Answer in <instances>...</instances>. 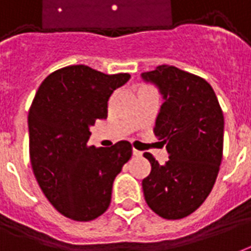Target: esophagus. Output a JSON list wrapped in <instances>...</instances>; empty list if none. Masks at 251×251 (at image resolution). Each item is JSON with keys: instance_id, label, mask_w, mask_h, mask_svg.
Instances as JSON below:
<instances>
[{"instance_id": "1", "label": "esophagus", "mask_w": 251, "mask_h": 251, "mask_svg": "<svg viewBox=\"0 0 251 251\" xmlns=\"http://www.w3.org/2000/svg\"><path fill=\"white\" fill-rule=\"evenodd\" d=\"M133 155H135V157H141V155H142V151H140V150L133 149Z\"/></svg>"}]
</instances>
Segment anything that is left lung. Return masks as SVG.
<instances>
[{"label":"left lung","mask_w":251,"mask_h":251,"mask_svg":"<svg viewBox=\"0 0 251 251\" xmlns=\"http://www.w3.org/2000/svg\"><path fill=\"white\" fill-rule=\"evenodd\" d=\"M142 78L157 85L165 100L154 134L169 153L165 165L144 154L151 165L142 181L145 201L159 217L179 220L196 211L214 186L224 151V113L210 83L198 75L161 65Z\"/></svg>","instance_id":"obj_1"}]
</instances>
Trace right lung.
<instances>
[{
    "label": "right lung",
    "instance_id": "add662e5",
    "mask_svg": "<svg viewBox=\"0 0 251 251\" xmlns=\"http://www.w3.org/2000/svg\"><path fill=\"white\" fill-rule=\"evenodd\" d=\"M130 74H105L72 65L49 74L31 102L29 153L41 190L55 210L86 222L107 210L114 178L131 157V145L89 146V126L107 117V101Z\"/></svg>",
    "mask_w": 251,
    "mask_h": 251
}]
</instances>
